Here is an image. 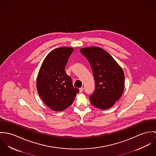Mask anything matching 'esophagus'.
I'll use <instances>...</instances> for the list:
<instances>
[{"label": "esophagus", "mask_w": 156, "mask_h": 156, "mask_svg": "<svg viewBox=\"0 0 156 156\" xmlns=\"http://www.w3.org/2000/svg\"><path fill=\"white\" fill-rule=\"evenodd\" d=\"M84 90V88L83 87H81L80 88V93H82Z\"/></svg>", "instance_id": "esophagus-1"}]
</instances>
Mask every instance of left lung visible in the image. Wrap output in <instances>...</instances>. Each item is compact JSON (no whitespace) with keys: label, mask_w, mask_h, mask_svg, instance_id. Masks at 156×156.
<instances>
[{"label":"left lung","mask_w":156,"mask_h":156,"mask_svg":"<svg viewBox=\"0 0 156 156\" xmlns=\"http://www.w3.org/2000/svg\"><path fill=\"white\" fill-rule=\"evenodd\" d=\"M90 63L95 82V90L89 96L91 104L102 109L112 107L121 96L124 75L121 67L109 53L99 47L80 50Z\"/></svg>","instance_id":"obj_1"}]
</instances>
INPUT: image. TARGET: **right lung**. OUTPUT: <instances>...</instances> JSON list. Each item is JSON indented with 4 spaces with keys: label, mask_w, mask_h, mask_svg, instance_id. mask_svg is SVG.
I'll list each match as a JSON object with an SVG mask.
<instances>
[{
    "label": "right lung",
    "mask_w": 156,
    "mask_h": 156,
    "mask_svg": "<svg viewBox=\"0 0 156 156\" xmlns=\"http://www.w3.org/2000/svg\"><path fill=\"white\" fill-rule=\"evenodd\" d=\"M73 51L69 47L52 50L44 59L38 73V93L45 104L55 111L68 108L80 91L73 86L72 79L65 70Z\"/></svg>",
    "instance_id": "right-lung-1"
}]
</instances>
